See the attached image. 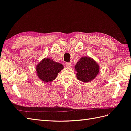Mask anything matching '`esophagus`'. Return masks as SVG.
<instances>
[{"label":"esophagus","mask_w":131,"mask_h":131,"mask_svg":"<svg viewBox=\"0 0 131 131\" xmlns=\"http://www.w3.org/2000/svg\"><path fill=\"white\" fill-rule=\"evenodd\" d=\"M66 66L67 68H70L71 66V64L70 62H66Z\"/></svg>","instance_id":"esophagus-1"}]
</instances>
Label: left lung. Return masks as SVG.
I'll use <instances>...</instances> for the list:
<instances>
[{"instance_id":"8db88e82","label":"left lung","mask_w":131,"mask_h":131,"mask_svg":"<svg viewBox=\"0 0 131 131\" xmlns=\"http://www.w3.org/2000/svg\"><path fill=\"white\" fill-rule=\"evenodd\" d=\"M77 79L83 82H89L95 78L99 72V66L89 57H82L75 66Z\"/></svg>"}]
</instances>
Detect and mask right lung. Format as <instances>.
<instances>
[{
  "mask_svg": "<svg viewBox=\"0 0 131 131\" xmlns=\"http://www.w3.org/2000/svg\"><path fill=\"white\" fill-rule=\"evenodd\" d=\"M63 68L62 64L46 58L38 64L36 69L40 79L44 82H49L56 78L58 73Z\"/></svg>",
  "mask_w": 131,
  "mask_h": 131,
  "instance_id": "1",
  "label": "right lung"
}]
</instances>
